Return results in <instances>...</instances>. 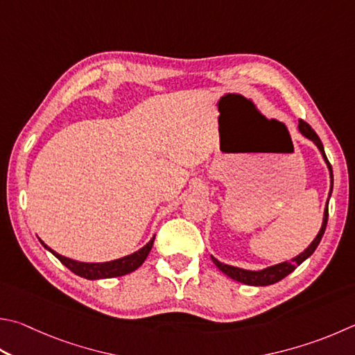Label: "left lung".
Masks as SVG:
<instances>
[{"mask_svg": "<svg viewBox=\"0 0 355 355\" xmlns=\"http://www.w3.org/2000/svg\"><path fill=\"white\" fill-rule=\"evenodd\" d=\"M298 130L302 135V137L311 139L312 143L318 147V150L321 153V157H323L324 163L327 166V171H329V178H331V188H329V194H327V200H326V206H324V212H323V222H321V228L315 236V239L307 245V248L304 251H301L298 256L292 257L290 261H284V262H279V263H275V266H270L266 267L262 270H245V268H239V267H233V266H227V263H222L220 261H217L214 256H211L212 262L216 263V267L220 270L222 273H225L227 276H230L231 279L234 281H239L242 284H247V286H270V284H275V282L281 281L282 278H286L287 275H290L293 272V270L301 266L302 262H304L309 256H311L315 250H317L318 243L321 241V237L324 234V230H326V225H327V206H329V198L332 196V188H334V173H332V166L329 161H327V157L324 153V147L323 143H321V139L318 138V135L313 132V128L307 124L304 121H298Z\"/></svg>", "mask_w": 355, "mask_h": 355, "instance_id": "obj_1", "label": "left lung"}]
</instances>
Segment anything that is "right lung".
Wrapping results in <instances>:
<instances>
[{
    "label": "right lung",
    "instance_id": "1",
    "mask_svg": "<svg viewBox=\"0 0 355 355\" xmlns=\"http://www.w3.org/2000/svg\"><path fill=\"white\" fill-rule=\"evenodd\" d=\"M38 241H40L43 247L48 251H51V253H53L57 259H59L63 266H65L68 270H71L74 275L80 276V278L94 281V279H108V278H116V276H124L139 268L146 261V257L150 253V250L153 247V241H155V236H153L152 239L144 245V247H141L138 251H135V253L119 257V259L108 261V262H80V261L71 259V257L62 256L53 248H49L42 239Z\"/></svg>",
    "mask_w": 355,
    "mask_h": 355
}]
</instances>
